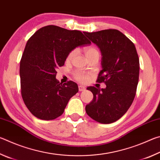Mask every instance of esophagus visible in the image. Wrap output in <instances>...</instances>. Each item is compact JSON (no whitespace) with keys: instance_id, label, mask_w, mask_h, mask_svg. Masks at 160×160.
Returning a JSON list of instances; mask_svg holds the SVG:
<instances>
[{"instance_id":"obj_1","label":"esophagus","mask_w":160,"mask_h":160,"mask_svg":"<svg viewBox=\"0 0 160 160\" xmlns=\"http://www.w3.org/2000/svg\"><path fill=\"white\" fill-rule=\"evenodd\" d=\"M85 89H86V88H85V86H82V85H79V86H78V90H79L80 92L85 91Z\"/></svg>"}]
</instances>
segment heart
<instances>
[{
  "label": "heart",
  "mask_w": 160,
  "mask_h": 160,
  "mask_svg": "<svg viewBox=\"0 0 160 160\" xmlns=\"http://www.w3.org/2000/svg\"><path fill=\"white\" fill-rule=\"evenodd\" d=\"M76 51L72 50L68 53L67 56V61H70L73 58V56L75 55ZM85 53L87 58H89L92 57V56L98 55L99 56V51H98L97 48L94 47H88L85 48ZM73 77L75 80L78 82L85 83L88 81L89 78H90V74L88 72H85L84 71H81V70H76L73 72Z\"/></svg>",
  "instance_id": "obj_1"
}]
</instances>
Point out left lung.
<instances>
[{"label": "left lung", "mask_w": 160, "mask_h": 160, "mask_svg": "<svg viewBox=\"0 0 160 160\" xmlns=\"http://www.w3.org/2000/svg\"><path fill=\"white\" fill-rule=\"evenodd\" d=\"M83 33L100 48L102 70L97 81L107 85L104 89L87 88L93 99L86 105V113L99 123L115 122L126 113L136 93L140 70L136 48L117 29Z\"/></svg>", "instance_id": "8db88e82"}]
</instances>
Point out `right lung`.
Masks as SVG:
<instances>
[{
    "label": "right lung",
    "instance_id": "add662e5",
    "mask_svg": "<svg viewBox=\"0 0 160 160\" xmlns=\"http://www.w3.org/2000/svg\"><path fill=\"white\" fill-rule=\"evenodd\" d=\"M90 44L80 31L55 25L40 28L29 38L20 61V76L23 101L34 116L48 121L63 114L78 87L72 81L59 82L56 69L74 48Z\"/></svg>",
    "mask_w": 160,
    "mask_h": 160
}]
</instances>
